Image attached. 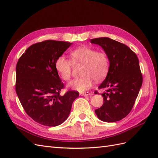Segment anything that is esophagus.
I'll return each mask as SVG.
<instances>
[{
    "label": "esophagus",
    "instance_id": "34e87169",
    "mask_svg": "<svg viewBox=\"0 0 158 158\" xmlns=\"http://www.w3.org/2000/svg\"><path fill=\"white\" fill-rule=\"evenodd\" d=\"M80 95L82 96H91L92 94H89V92H85V93L80 94Z\"/></svg>",
    "mask_w": 158,
    "mask_h": 158
}]
</instances>
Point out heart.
I'll use <instances>...</instances> for the list:
<instances>
[{
    "label": "heart",
    "instance_id": "heart-1",
    "mask_svg": "<svg viewBox=\"0 0 158 158\" xmlns=\"http://www.w3.org/2000/svg\"><path fill=\"white\" fill-rule=\"evenodd\" d=\"M74 63L84 64L82 77L70 81L68 86L70 88L83 92L91 88L94 79L101 81L106 76L109 69V59L105 52L89 47H81L70 53ZM73 62L64 56L57 58L55 67L58 75L64 81H69L72 75Z\"/></svg>",
    "mask_w": 158,
    "mask_h": 158
}]
</instances>
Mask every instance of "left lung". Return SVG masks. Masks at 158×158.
Returning <instances> with one entry per match:
<instances>
[{
	"label": "left lung",
	"mask_w": 158,
	"mask_h": 158,
	"mask_svg": "<svg viewBox=\"0 0 158 158\" xmlns=\"http://www.w3.org/2000/svg\"><path fill=\"white\" fill-rule=\"evenodd\" d=\"M90 42L101 47L109 59L108 73L98 87L105 89L101 94L104 102L95 113L102 122H115L128 115L141 88L139 59L127 45L110 38L93 39Z\"/></svg>",
	"instance_id": "left-lung-1"
}]
</instances>
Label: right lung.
Instances as JSON below:
<instances>
[{"label": "right lung", "instance_id": "right-lung-1", "mask_svg": "<svg viewBox=\"0 0 158 158\" xmlns=\"http://www.w3.org/2000/svg\"><path fill=\"white\" fill-rule=\"evenodd\" d=\"M72 43L47 40L26 50L16 65L15 91L26 113L43 126H57L68 118L79 92L60 96L64 84L55 67Z\"/></svg>", "mask_w": 158, "mask_h": 158}]
</instances>
